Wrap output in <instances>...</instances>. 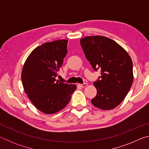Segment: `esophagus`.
<instances>
[{
    "mask_svg": "<svg viewBox=\"0 0 149 149\" xmlns=\"http://www.w3.org/2000/svg\"><path fill=\"white\" fill-rule=\"evenodd\" d=\"M87 83H84V84H78L79 86H80L81 87H85L86 86H87Z\"/></svg>",
    "mask_w": 149,
    "mask_h": 149,
    "instance_id": "esophagus-1",
    "label": "esophagus"
}]
</instances>
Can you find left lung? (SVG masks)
Masks as SVG:
<instances>
[{
  "label": "left lung",
  "mask_w": 149,
  "mask_h": 149,
  "mask_svg": "<svg viewBox=\"0 0 149 149\" xmlns=\"http://www.w3.org/2000/svg\"><path fill=\"white\" fill-rule=\"evenodd\" d=\"M80 43L93 68L101 74L94 82L97 93L92 104L102 110L113 109L123 101L132 85V60L120 45L108 37L88 36L81 39Z\"/></svg>",
  "instance_id": "obj_1"
}]
</instances>
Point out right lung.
<instances>
[{"mask_svg": "<svg viewBox=\"0 0 149 149\" xmlns=\"http://www.w3.org/2000/svg\"><path fill=\"white\" fill-rule=\"evenodd\" d=\"M68 40L46 42L35 49L27 57L22 72L25 93L37 109L54 114L66 107L76 85L56 79L68 52Z\"/></svg>", "mask_w": 149, "mask_h": 149, "instance_id": "1", "label": "right lung"}]
</instances>
